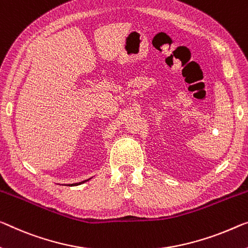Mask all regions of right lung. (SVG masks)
<instances>
[{"mask_svg": "<svg viewBox=\"0 0 248 248\" xmlns=\"http://www.w3.org/2000/svg\"><path fill=\"white\" fill-rule=\"evenodd\" d=\"M91 178H89V180H85V181H83V182H79V183H74V184H68V185H71V186H78V185H81V184H83V183H85V182H87V181H90Z\"/></svg>", "mask_w": 248, "mask_h": 248, "instance_id": "obj_1", "label": "right lung"}]
</instances>
